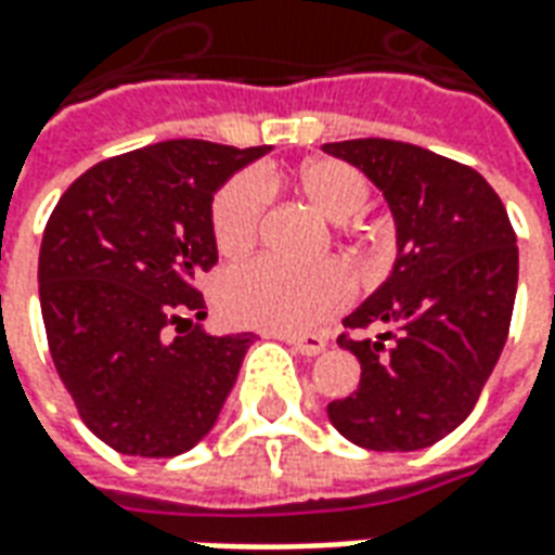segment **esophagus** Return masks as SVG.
Returning a JSON list of instances; mask_svg holds the SVG:
<instances>
[{"label":"esophagus","instance_id":"esophagus-1","mask_svg":"<svg viewBox=\"0 0 555 555\" xmlns=\"http://www.w3.org/2000/svg\"><path fill=\"white\" fill-rule=\"evenodd\" d=\"M279 338V341H285V345H291L294 350H300L302 357H318V353H324L326 350V338L324 336H273Z\"/></svg>","mask_w":555,"mask_h":555}]
</instances>
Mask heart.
<instances>
[{
	"mask_svg": "<svg viewBox=\"0 0 555 555\" xmlns=\"http://www.w3.org/2000/svg\"><path fill=\"white\" fill-rule=\"evenodd\" d=\"M270 178L243 171L219 190L214 202V241L219 255L243 258L255 246L258 225L270 202ZM291 186L314 214L341 222L360 214L369 202V183L341 159H306L288 175ZM350 276L338 264L285 267L253 261L222 276L217 302L222 314L241 326H258L282 336L312 333L314 326L341 312L350 300Z\"/></svg>",
	"mask_w": 555,
	"mask_h": 555,
	"instance_id": "heart-1",
	"label": "heart"
}]
</instances>
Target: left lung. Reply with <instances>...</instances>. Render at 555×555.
<instances>
[{"label":"left lung","instance_id":"left-lung-1","mask_svg":"<svg viewBox=\"0 0 555 555\" xmlns=\"http://www.w3.org/2000/svg\"><path fill=\"white\" fill-rule=\"evenodd\" d=\"M380 190L396 222L386 282L345 318L338 348L360 360V386L326 408L333 428L372 452H416L476 408L500 360L517 294V237L476 169L392 139L326 142Z\"/></svg>","mask_w":555,"mask_h":555}]
</instances>
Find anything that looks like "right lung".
<instances>
[{"label":"right lung","instance_id":"obj_1","mask_svg":"<svg viewBox=\"0 0 555 555\" xmlns=\"http://www.w3.org/2000/svg\"><path fill=\"white\" fill-rule=\"evenodd\" d=\"M270 151L157 142L91 166L50 214L47 341L82 422L115 452L175 457L217 425L255 336L195 324L207 312L193 276L219 258L214 195Z\"/></svg>","mask_w":555,"mask_h":555}]
</instances>
